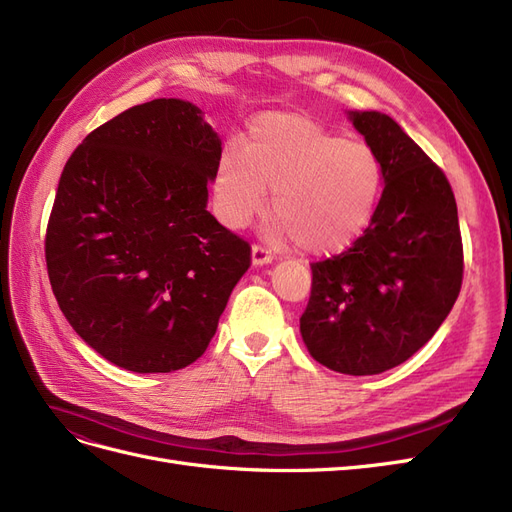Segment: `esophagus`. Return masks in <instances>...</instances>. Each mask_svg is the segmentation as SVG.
<instances>
[{
	"mask_svg": "<svg viewBox=\"0 0 512 512\" xmlns=\"http://www.w3.org/2000/svg\"><path fill=\"white\" fill-rule=\"evenodd\" d=\"M269 262H273V254L269 250H265V247L254 245L252 247V265L262 267V265H269Z\"/></svg>",
	"mask_w": 512,
	"mask_h": 512,
	"instance_id": "esophagus-1",
	"label": "esophagus"
}]
</instances>
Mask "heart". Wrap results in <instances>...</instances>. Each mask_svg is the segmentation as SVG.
Masks as SVG:
<instances>
[{"label": "heart", "instance_id": "1", "mask_svg": "<svg viewBox=\"0 0 512 512\" xmlns=\"http://www.w3.org/2000/svg\"><path fill=\"white\" fill-rule=\"evenodd\" d=\"M273 192L275 239H294L314 256L344 252L374 220L384 166L361 141L299 113H262L245 134V153L226 145L213 177L215 209L228 228H245Z\"/></svg>", "mask_w": 512, "mask_h": 512}]
</instances>
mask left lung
<instances>
[{"label":"left lung","instance_id":"1","mask_svg":"<svg viewBox=\"0 0 512 512\" xmlns=\"http://www.w3.org/2000/svg\"><path fill=\"white\" fill-rule=\"evenodd\" d=\"M348 119L382 160L384 192L359 241L312 265L301 335L320 365L374 376L408 361L451 314L463 247L451 183L425 151L389 115Z\"/></svg>","mask_w":512,"mask_h":512}]
</instances>
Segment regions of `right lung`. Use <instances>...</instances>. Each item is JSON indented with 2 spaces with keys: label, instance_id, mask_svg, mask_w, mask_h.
Returning <instances> with one entry per match:
<instances>
[{
  "label": "right lung",
  "instance_id": "right-lung-1",
  "mask_svg": "<svg viewBox=\"0 0 512 512\" xmlns=\"http://www.w3.org/2000/svg\"><path fill=\"white\" fill-rule=\"evenodd\" d=\"M222 141L188 100L158 98L106 121L64 166L46 269L83 342L136 374L203 356L250 245L207 211Z\"/></svg>",
  "mask_w": 512,
  "mask_h": 512
}]
</instances>
